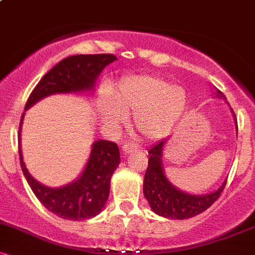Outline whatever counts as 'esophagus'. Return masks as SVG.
Instances as JSON below:
<instances>
[{"label": "esophagus", "instance_id": "1", "mask_svg": "<svg viewBox=\"0 0 255 255\" xmlns=\"http://www.w3.org/2000/svg\"><path fill=\"white\" fill-rule=\"evenodd\" d=\"M137 147H139L137 144H135V142H133V141H129V142H126V144L122 145V151L127 154V153H130V152L137 150Z\"/></svg>", "mask_w": 255, "mask_h": 255}]
</instances>
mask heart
<instances>
[{
  "label": "heart",
  "instance_id": "b5f03b06",
  "mask_svg": "<svg viewBox=\"0 0 255 255\" xmlns=\"http://www.w3.org/2000/svg\"><path fill=\"white\" fill-rule=\"evenodd\" d=\"M186 105L187 96L181 87L170 86L162 78L131 75L120 81L111 98L102 99L99 111L110 127H118L125 115L134 113L136 130L146 139H156L177 124Z\"/></svg>",
  "mask_w": 255,
  "mask_h": 255
}]
</instances>
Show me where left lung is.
Segmentation results:
<instances>
[{
    "label": "left lung",
    "mask_w": 255,
    "mask_h": 255,
    "mask_svg": "<svg viewBox=\"0 0 255 255\" xmlns=\"http://www.w3.org/2000/svg\"><path fill=\"white\" fill-rule=\"evenodd\" d=\"M217 97L225 98L223 92L217 91ZM164 140L148 150V165L144 178V195L151 209L157 215L171 219L192 218L204 212L219 198L225 183L218 191L207 195H191L175 188L166 180L162 166V151Z\"/></svg>",
    "instance_id": "1"
}]
</instances>
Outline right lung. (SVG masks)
<instances>
[{"label":"right lung","mask_w":255,"mask_h":255,"mask_svg":"<svg viewBox=\"0 0 255 255\" xmlns=\"http://www.w3.org/2000/svg\"><path fill=\"white\" fill-rule=\"evenodd\" d=\"M113 54L74 55L60 61L36 85L26 102L25 109L54 93L80 92L92 90L95 81L105 66L116 60ZM24 114L21 116V122ZM20 164L32 192L49 211L63 219L84 221L102 211L110 192V178L120 164L119 146L113 141L98 140L93 144L86 168L75 182L62 188H48L28 174L20 147Z\"/></svg>","instance_id":"1"}]
</instances>
